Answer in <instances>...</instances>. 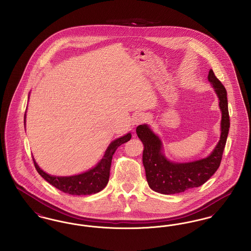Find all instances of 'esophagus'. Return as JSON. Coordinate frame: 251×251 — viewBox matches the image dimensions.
<instances>
[{"instance_id": "esophagus-1", "label": "esophagus", "mask_w": 251, "mask_h": 251, "mask_svg": "<svg viewBox=\"0 0 251 251\" xmlns=\"http://www.w3.org/2000/svg\"><path fill=\"white\" fill-rule=\"evenodd\" d=\"M147 120H148V116L146 114L138 113L133 118V123H134V125H140V124H143L145 122H147Z\"/></svg>"}]
</instances>
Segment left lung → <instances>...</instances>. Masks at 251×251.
Listing matches in <instances>:
<instances>
[{"mask_svg": "<svg viewBox=\"0 0 251 251\" xmlns=\"http://www.w3.org/2000/svg\"><path fill=\"white\" fill-rule=\"evenodd\" d=\"M208 80L215 87L222 112L220 140L211 155L190 163H172L162 153L160 139L147 125L136 128L137 136L144 144L143 165L147 180L155 192L170 195L199 187L210 179L220 166L229 129L227 91L213 70L209 72Z\"/></svg>", "mask_w": 251, "mask_h": 251, "instance_id": "1", "label": "left lung"}]
</instances>
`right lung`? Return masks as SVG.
Wrapping results in <instances>:
<instances>
[{"instance_id": "add662e5", "label": "right lung", "mask_w": 251, "mask_h": 251, "mask_svg": "<svg viewBox=\"0 0 251 251\" xmlns=\"http://www.w3.org/2000/svg\"><path fill=\"white\" fill-rule=\"evenodd\" d=\"M131 133H128L113 141L109 145L105 154L100 160V162L94 168L80 175L71 177L50 176L45 173L42 169H40V167L37 166L35 159H33L34 165L39 175L60 191L76 196L95 194L102 190L107 184L113 154L120 145L128 142L131 139Z\"/></svg>"}]
</instances>
